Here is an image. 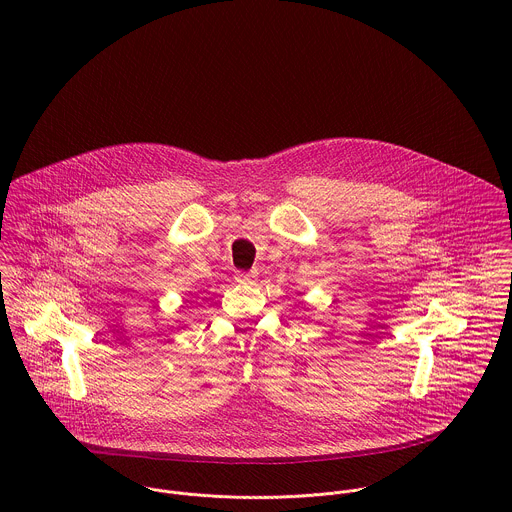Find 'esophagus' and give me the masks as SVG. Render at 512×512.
Instances as JSON below:
<instances>
[{
	"mask_svg": "<svg viewBox=\"0 0 512 512\" xmlns=\"http://www.w3.org/2000/svg\"><path fill=\"white\" fill-rule=\"evenodd\" d=\"M256 278H258V272H256V270H250V272L238 270V272H236V282H240V284H254Z\"/></svg>",
	"mask_w": 512,
	"mask_h": 512,
	"instance_id": "34e87169",
	"label": "esophagus"
}]
</instances>
